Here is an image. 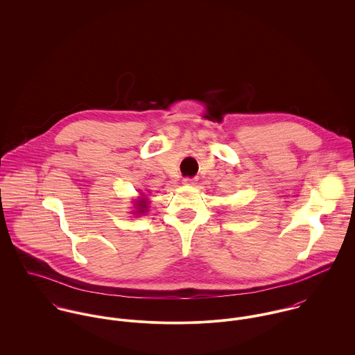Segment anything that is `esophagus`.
I'll return each instance as SVG.
<instances>
[{
    "label": "esophagus",
    "mask_w": 355,
    "mask_h": 355,
    "mask_svg": "<svg viewBox=\"0 0 355 355\" xmlns=\"http://www.w3.org/2000/svg\"><path fill=\"white\" fill-rule=\"evenodd\" d=\"M196 182H197V179H196V178H189V176H187V178H184V179H183V183H184V184H189V186L196 184Z\"/></svg>",
    "instance_id": "obj_1"
}]
</instances>
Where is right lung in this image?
Returning <instances> with one entry per match:
<instances>
[{
	"mask_svg": "<svg viewBox=\"0 0 355 355\" xmlns=\"http://www.w3.org/2000/svg\"><path fill=\"white\" fill-rule=\"evenodd\" d=\"M146 207H148V206H146V202H145V200L138 203V209H139V213H144V211H146V210H145Z\"/></svg>",
	"mask_w": 355,
	"mask_h": 355,
	"instance_id": "1",
	"label": "right lung"
}]
</instances>
